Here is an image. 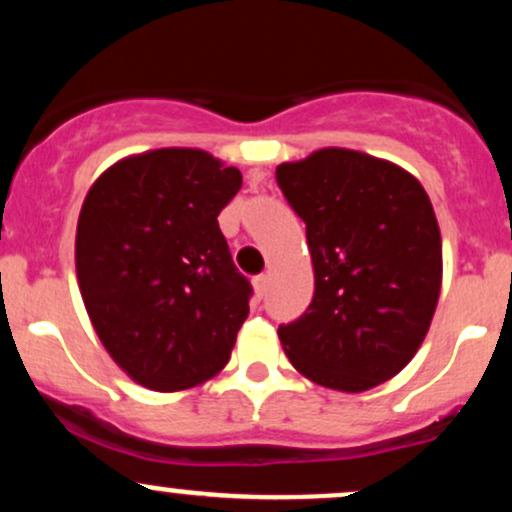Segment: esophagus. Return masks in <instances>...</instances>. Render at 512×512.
I'll return each instance as SVG.
<instances>
[{
    "label": "esophagus",
    "mask_w": 512,
    "mask_h": 512,
    "mask_svg": "<svg viewBox=\"0 0 512 512\" xmlns=\"http://www.w3.org/2000/svg\"><path fill=\"white\" fill-rule=\"evenodd\" d=\"M252 284H255V293H257V298H262L264 293H267V286H269V276H267V274H257L255 279H252Z\"/></svg>",
    "instance_id": "obj_1"
}]
</instances>
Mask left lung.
Segmentation results:
<instances>
[{
  "label": "left lung",
  "mask_w": 512,
  "mask_h": 512,
  "mask_svg": "<svg viewBox=\"0 0 512 512\" xmlns=\"http://www.w3.org/2000/svg\"><path fill=\"white\" fill-rule=\"evenodd\" d=\"M276 185L305 223L315 293L279 325L305 378L363 392L397 375L436 313L443 248L431 199L407 170L349 149L281 163Z\"/></svg>",
  "instance_id": "obj_1"
}]
</instances>
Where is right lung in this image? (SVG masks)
Masks as SVG:
<instances>
[{"instance_id": "add662e5", "label": "right lung", "mask_w": 512, "mask_h": 512, "mask_svg": "<svg viewBox=\"0 0 512 512\" xmlns=\"http://www.w3.org/2000/svg\"><path fill=\"white\" fill-rule=\"evenodd\" d=\"M243 185L197 149H158L93 182L76 226V274L98 337L120 368L158 392L226 366L252 284L233 264L219 211Z\"/></svg>"}]
</instances>
